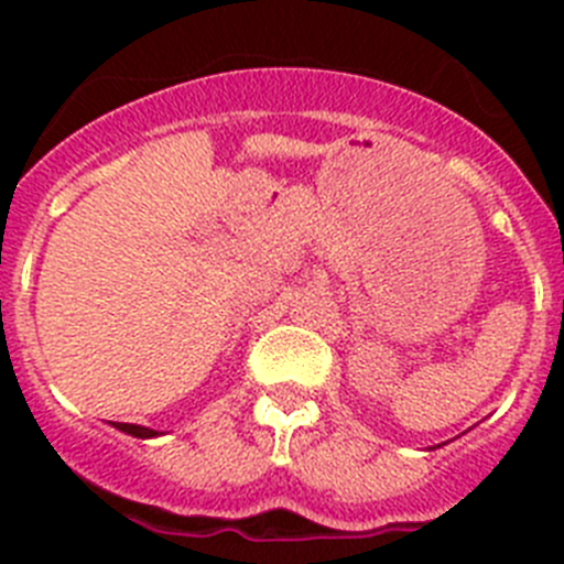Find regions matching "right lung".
Instances as JSON below:
<instances>
[{"mask_svg": "<svg viewBox=\"0 0 564 564\" xmlns=\"http://www.w3.org/2000/svg\"><path fill=\"white\" fill-rule=\"evenodd\" d=\"M115 430H121V432H127V435H132V437H154L158 435V432L154 430H147V426H138V423H112Z\"/></svg>", "mask_w": 564, "mask_h": 564, "instance_id": "obj_1", "label": "right lung"}]
</instances>
